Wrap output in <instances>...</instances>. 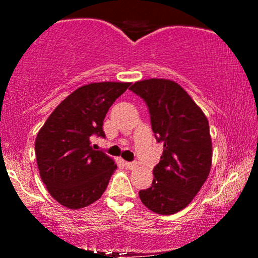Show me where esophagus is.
Returning a JSON list of instances; mask_svg holds the SVG:
<instances>
[{
  "label": "esophagus",
  "instance_id": "34e87169",
  "mask_svg": "<svg viewBox=\"0 0 258 258\" xmlns=\"http://www.w3.org/2000/svg\"><path fill=\"white\" fill-rule=\"evenodd\" d=\"M126 167L128 168V170H135V168L138 167V162H137V161L126 162Z\"/></svg>",
  "mask_w": 258,
  "mask_h": 258
}]
</instances>
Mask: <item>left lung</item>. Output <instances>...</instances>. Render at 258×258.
<instances>
[{
  "label": "left lung",
  "mask_w": 258,
  "mask_h": 258,
  "mask_svg": "<svg viewBox=\"0 0 258 258\" xmlns=\"http://www.w3.org/2000/svg\"><path fill=\"white\" fill-rule=\"evenodd\" d=\"M130 90L146 100L156 141L164 143L152 186L139 190V198L155 214L173 215L191 203L209 177L212 164L209 121L172 80H143Z\"/></svg>",
  "instance_id": "obj_1"
}]
</instances>
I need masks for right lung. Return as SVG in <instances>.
I'll return each instance as SVG.
<instances>
[{"mask_svg": "<svg viewBox=\"0 0 258 258\" xmlns=\"http://www.w3.org/2000/svg\"><path fill=\"white\" fill-rule=\"evenodd\" d=\"M130 82H94L65 98L37 133L35 153L38 172L48 193L72 210L86 207L102 197L114 160L91 146L92 136L105 137L103 121L112 103Z\"/></svg>", "mask_w": 258, "mask_h": 258, "instance_id": "1", "label": "right lung"}]
</instances>
